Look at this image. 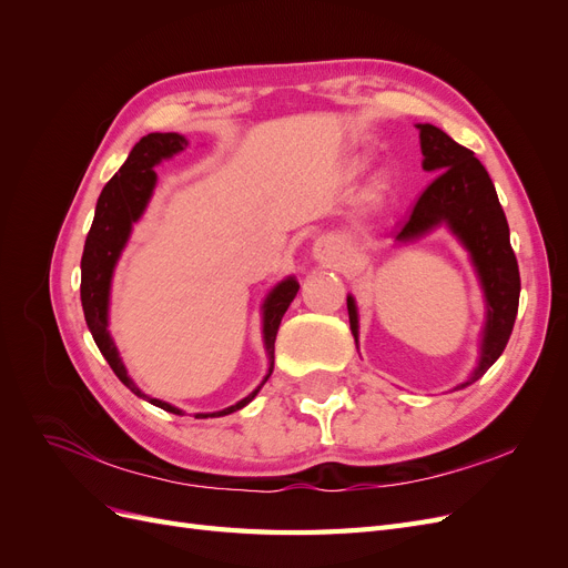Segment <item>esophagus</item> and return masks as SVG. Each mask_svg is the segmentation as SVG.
I'll list each match as a JSON object with an SVG mask.
<instances>
[{
    "instance_id": "obj_1",
    "label": "esophagus",
    "mask_w": 568,
    "mask_h": 568,
    "mask_svg": "<svg viewBox=\"0 0 568 568\" xmlns=\"http://www.w3.org/2000/svg\"><path fill=\"white\" fill-rule=\"evenodd\" d=\"M313 257L324 267H341L343 265L341 242H338L336 236H332V234L320 236L317 242L313 244Z\"/></svg>"
}]
</instances>
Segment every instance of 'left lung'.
I'll list each match as a JSON object with an SVG mask.
<instances>
[{"label": "left lung", "instance_id": "1", "mask_svg": "<svg viewBox=\"0 0 568 568\" xmlns=\"http://www.w3.org/2000/svg\"><path fill=\"white\" fill-rule=\"evenodd\" d=\"M417 130L424 156L422 168L426 173L438 175L424 189L415 209L393 236L398 244H412L445 227L469 253L480 291H484L486 322L478 343V363L467 379L453 388L459 390L478 382L507 346L519 311V265L509 244L507 217L497 201L488 170L480 165L474 151L457 144L440 128L419 123ZM348 317L357 346L359 317L353 296H348Z\"/></svg>", "mask_w": 568, "mask_h": 568}]
</instances>
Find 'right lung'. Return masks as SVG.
I'll return each mask as SVG.
<instances>
[{"label":"right lung","mask_w":568,"mask_h":568,"mask_svg":"<svg viewBox=\"0 0 568 568\" xmlns=\"http://www.w3.org/2000/svg\"><path fill=\"white\" fill-rule=\"evenodd\" d=\"M186 146H189L186 136L178 132H151L132 146L128 161L109 180L104 192H101L97 201L94 222L88 234V242H84L82 263H80V270H82L80 301L84 311V322L90 326L97 348L106 357V363L111 365L118 379L123 382L136 398H144L151 405H156L165 412H173V415H184V412L165 400L151 398V395H146L130 379V374L123 365V357H120L109 332V303H111V282H113L115 265L120 261V253L125 251L130 242L132 225L144 215L146 205L153 196V186H156V180H159L153 165H159L165 159H173L175 153L184 151ZM298 288L301 284L296 282L294 274H288L286 280H282L277 286L270 288V294L261 305L263 343L267 353V374L263 376L261 386H257L253 393H248L244 400H239L225 409L199 412L196 419L232 415V412L246 407L255 398L257 390L265 386V382L270 379V374L274 369V338H277L282 317L286 313V307L291 305V301L296 298Z\"/></svg>","instance_id":"right-lung-1"}]
</instances>
